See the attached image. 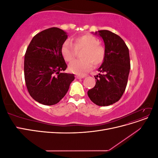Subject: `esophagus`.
<instances>
[{"label":"esophagus","instance_id":"obj_1","mask_svg":"<svg viewBox=\"0 0 158 158\" xmlns=\"http://www.w3.org/2000/svg\"><path fill=\"white\" fill-rule=\"evenodd\" d=\"M85 76H82V75H76V78L77 79H81V78H84Z\"/></svg>","mask_w":158,"mask_h":158}]
</instances>
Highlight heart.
<instances>
[{
	"mask_svg": "<svg viewBox=\"0 0 158 158\" xmlns=\"http://www.w3.org/2000/svg\"><path fill=\"white\" fill-rule=\"evenodd\" d=\"M83 50L80 53V59L75 60L69 65V69L77 74H84L95 66L101 65L106 56V50L99 45L96 37L84 34L75 37L74 45L68 40L65 41L61 47V53L65 60L73 61L76 55V51Z\"/></svg>",
	"mask_w": 158,
	"mask_h": 158,
	"instance_id": "obj_1",
	"label": "heart"
}]
</instances>
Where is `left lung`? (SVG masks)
I'll use <instances>...</instances> for the list:
<instances>
[{
    "mask_svg": "<svg viewBox=\"0 0 158 158\" xmlns=\"http://www.w3.org/2000/svg\"><path fill=\"white\" fill-rule=\"evenodd\" d=\"M98 35L102 37L106 50L98 71L104 74L95 76V85L88 90V95L97 106H108L118 102L125 92L131 69L130 56L128 47L120 36L109 30H99Z\"/></svg>",
    "mask_w": 158,
    "mask_h": 158,
    "instance_id": "1",
    "label": "left lung"
}]
</instances>
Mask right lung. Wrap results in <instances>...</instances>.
I'll return each instance as SVG.
<instances>
[{"instance_id":"1","label":"right lung","mask_w":158,"mask_h":158,"mask_svg":"<svg viewBox=\"0 0 158 158\" xmlns=\"http://www.w3.org/2000/svg\"><path fill=\"white\" fill-rule=\"evenodd\" d=\"M66 33L51 27L38 33L28 45L24 56V78L31 97L45 106L56 104L67 93L73 74L60 73L67 67L61 47Z\"/></svg>"}]
</instances>
